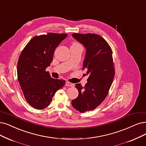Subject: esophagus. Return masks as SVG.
Returning a JSON list of instances; mask_svg holds the SVG:
<instances>
[{
    "label": "esophagus",
    "mask_w": 146,
    "mask_h": 146,
    "mask_svg": "<svg viewBox=\"0 0 146 146\" xmlns=\"http://www.w3.org/2000/svg\"><path fill=\"white\" fill-rule=\"evenodd\" d=\"M66 85L67 86V87H74V85L73 84L71 83V82H66Z\"/></svg>",
    "instance_id": "1"
}]
</instances>
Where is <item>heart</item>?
Returning <instances> with one entry per match:
<instances>
[{"mask_svg":"<svg viewBox=\"0 0 146 146\" xmlns=\"http://www.w3.org/2000/svg\"><path fill=\"white\" fill-rule=\"evenodd\" d=\"M73 44H78V43H76V42H74Z\"/></svg>","mask_w":146,"mask_h":146,"instance_id":"1","label":"heart"}]
</instances>
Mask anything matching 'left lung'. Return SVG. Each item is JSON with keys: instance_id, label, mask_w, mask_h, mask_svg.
<instances>
[{"instance_id": "obj_1", "label": "left lung", "mask_w": 146, "mask_h": 146, "mask_svg": "<svg viewBox=\"0 0 146 146\" xmlns=\"http://www.w3.org/2000/svg\"><path fill=\"white\" fill-rule=\"evenodd\" d=\"M72 36L86 48L82 69L87 70L88 82L84 87L76 84L79 95L72 101L74 108L83 113L96 109L106 98L114 78V63L110 46L99 35L74 33Z\"/></svg>"}]
</instances>
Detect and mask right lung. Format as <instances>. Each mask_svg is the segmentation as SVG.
Here are the masks:
<instances>
[{
    "label": "right lung",
    "mask_w": 146,
    "mask_h": 146,
    "mask_svg": "<svg viewBox=\"0 0 146 146\" xmlns=\"http://www.w3.org/2000/svg\"><path fill=\"white\" fill-rule=\"evenodd\" d=\"M67 36L52 32L35 36L19 56L18 80L26 102L35 109L46 108L56 91L66 84L63 79L51 78L46 69L50 66L55 48Z\"/></svg>",
    "instance_id": "add662e5"
}]
</instances>
